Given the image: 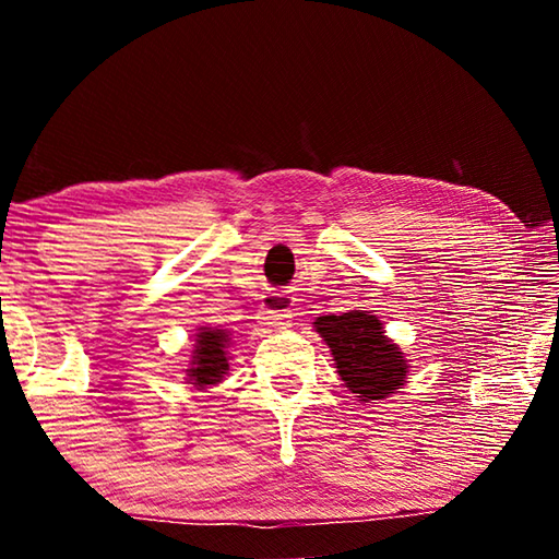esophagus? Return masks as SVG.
<instances>
[{"label":"esophagus","instance_id":"34e87169","mask_svg":"<svg viewBox=\"0 0 559 559\" xmlns=\"http://www.w3.org/2000/svg\"><path fill=\"white\" fill-rule=\"evenodd\" d=\"M290 318H293L290 310H263V313H261V323L266 325V328H278V330H283V328L290 325Z\"/></svg>","mask_w":559,"mask_h":559}]
</instances>
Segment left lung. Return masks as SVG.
<instances>
[{"instance_id":"left-lung-1","label":"left lung","mask_w":559,"mask_h":559,"mask_svg":"<svg viewBox=\"0 0 559 559\" xmlns=\"http://www.w3.org/2000/svg\"><path fill=\"white\" fill-rule=\"evenodd\" d=\"M316 330L325 337L337 372L347 390L365 402L384 400L400 390L406 377V359L400 347L382 333V323L367 310L343 316H320Z\"/></svg>"}]
</instances>
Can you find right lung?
<instances>
[{
  "instance_id": "obj_1",
  "label": "right lung",
  "mask_w": 559,
  "mask_h": 559,
  "mask_svg": "<svg viewBox=\"0 0 559 559\" xmlns=\"http://www.w3.org/2000/svg\"><path fill=\"white\" fill-rule=\"evenodd\" d=\"M226 343H229V335L224 330H212L204 328L200 335H197V349L192 353V367H189V384L206 386L216 384L229 370V362H226Z\"/></svg>"
}]
</instances>
